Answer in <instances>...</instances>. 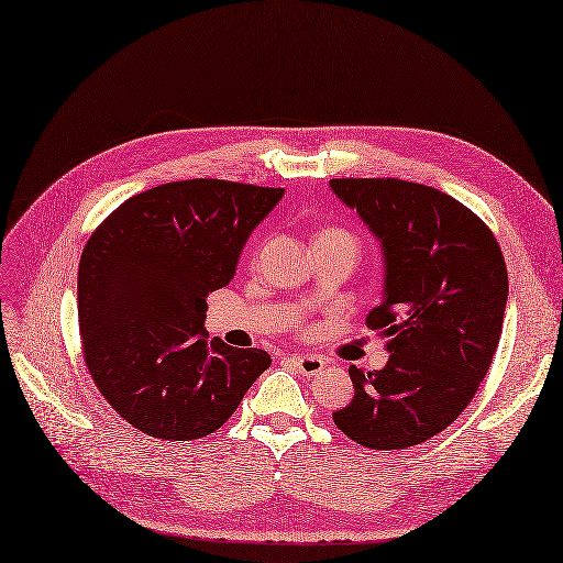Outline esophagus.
Returning a JSON list of instances; mask_svg holds the SVG:
<instances>
[{"label":"esophagus","instance_id":"34e87169","mask_svg":"<svg viewBox=\"0 0 563 563\" xmlns=\"http://www.w3.org/2000/svg\"><path fill=\"white\" fill-rule=\"evenodd\" d=\"M288 364H291L298 373H302V376H319V373L323 371V362L319 360V356H312V354H298L294 356V360H288Z\"/></svg>","mask_w":563,"mask_h":563}]
</instances>
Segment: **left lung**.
Returning <instances> with one entry per match:
<instances>
[{
  "mask_svg": "<svg viewBox=\"0 0 563 563\" xmlns=\"http://www.w3.org/2000/svg\"><path fill=\"white\" fill-rule=\"evenodd\" d=\"M333 195L380 242V371L350 366L354 399L333 422L356 444L397 451L446 430L498 350L507 267L496 236L451 195L397 178H333Z\"/></svg>",
  "mask_w": 563,
  "mask_h": 563,
  "instance_id": "left-lung-1",
  "label": "left lung"
}]
</instances>
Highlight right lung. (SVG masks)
<instances>
[{
    "label": "right lung",
    "instance_id": "right-lung-1",
    "mask_svg": "<svg viewBox=\"0 0 563 563\" xmlns=\"http://www.w3.org/2000/svg\"><path fill=\"white\" fill-rule=\"evenodd\" d=\"M284 187L216 178L157 185L114 209L84 246L77 312L84 362L135 430L201 439L236 411L272 364L209 340L207 296L230 284L251 232Z\"/></svg>",
    "mask_w": 563,
    "mask_h": 563
}]
</instances>
